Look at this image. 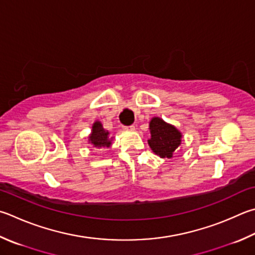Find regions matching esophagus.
Here are the masks:
<instances>
[{
    "instance_id": "1",
    "label": "esophagus",
    "mask_w": 255,
    "mask_h": 255,
    "mask_svg": "<svg viewBox=\"0 0 255 255\" xmlns=\"http://www.w3.org/2000/svg\"><path fill=\"white\" fill-rule=\"evenodd\" d=\"M123 129L125 131H132L133 129H135V127H133V126H124Z\"/></svg>"
}]
</instances>
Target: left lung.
Returning <instances> with one entry per match:
<instances>
[{
	"mask_svg": "<svg viewBox=\"0 0 255 255\" xmlns=\"http://www.w3.org/2000/svg\"><path fill=\"white\" fill-rule=\"evenodd\" d=\"M149 129L151 136L148 139V145L151 150L161 158H172L182 141V132L159 117L150 120Z\"/></svg>",
	"mask_w": 255,
	"mask_h": 255,
	"instance_id": "obj_1",
	"label": "left lung"
}]
</instances>
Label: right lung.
Masks as SVG:
<instances>
[{"instance_id": "obj_1", "label": "right lung", "mask_w": 255, "mask_h": 255, "mask_svg": "<svg viewBox=\"0 0 255 255\" xmlns=\"http://www.w3.org/2000/svg\"><path fill=\"white\" fill-rule=\"evenodd\" d=\"M112 138H109V131L105 130L100 122H96L92 125V130L89 136V142L94 147H110L112 145Z\"/></svg>"}]
</instances>
